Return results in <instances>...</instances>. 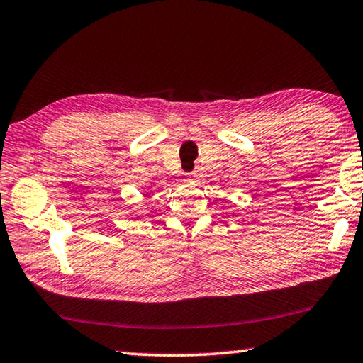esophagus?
Returning <instances> with one entry per match:
<instances>
[{
  "mask_svg": "<svg viewBox=\"0 0 363 363\" xmlns=\"http://www.w3.org/2000/svg\"><path fill=\"white\" fill-rule=\"evenodd\" d=\"M201 177H203V173H201L200 169H195L192 173H187V179L189 181H194V182H199Z\"/></svg>",
  "mask_w": 363,
  "mask_h": 363,
  "instance_id": "obj_1",
  "label": "esophagus"
}]
</instances>
